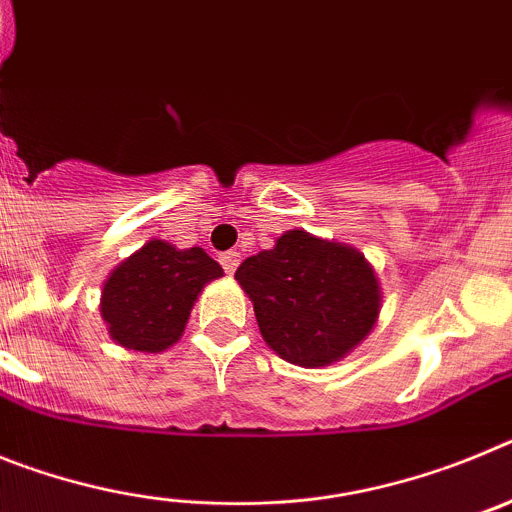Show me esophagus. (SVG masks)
<instances>
[{"instance_id":"34e87169","label":"esophagus","mask_w":512,"mask_h":512,"mask_svg":"<svg viewBox=\"0 0 512 512\" xmlns=\"http://www.w3.org/2000/svg\"><path fill=\"white\" fill-rule=\"evenodd\" d=\"M220 264H223L225 274H233V271L238 269V264H241V253H235V251L220 253Z\"/></svg>"}]
</instances>
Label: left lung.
<instances>
[{
    "instance_id": "8db88e82",
    "label": "left lung",
    "mask_w": 512,
    "mask_h": 512,
    "mask_svg": "<svg viewBox=\"0 0 512 512\" xmlns=\"http://www.w3.org/2000/svg\"><path fill=\"white\" fill-rule=\"evenodd\" d=\"M235 279L251 297L261 336L284 361L325 366L366 338L379 315V282L354 248L287 230L248 256Z\"/></svg>"
}]
</instances>
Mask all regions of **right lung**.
Instances as JSON below:
<instances>
[{"mask_svg": "<svg viewBox=\"0 0 512 512\" xmlns=\"http://www.w3.org/2000/svg\"><path fill=\"white\" fill-rule=\"evenodd\" d=\"M223 266L202 248L151 241L122 261L102 287V318L112 341L135 351H164L182 338L194 300Z\"/></svg>", "mask_w": 512, "mask_h": 512, "instance_id": "right-lung-1", "label": "right lung"}]
</instances>
